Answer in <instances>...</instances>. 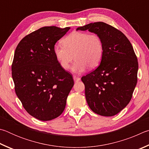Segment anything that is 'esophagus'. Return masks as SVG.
Returning <instances> with one entry per match:
<instances>
[{
	"mask_svg": "<svg viewBox=\"0 0 149 149\" xmlns=\"http://www.w3.org/2000/svg\"><path fill=\"white\" fill-rule=\"evenodd\" d=\"M73 79H74V82H79L80 80V78L77 77V76H75L74 75V76H73Z\"/></svg>",
	"mask_w": 149,
	"mask_h": 149,
	"instance_id": "34e87169",
	"label": "esophagus"
}]
</instances>
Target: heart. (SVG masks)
Instances as JSON below:
<instances>
[{
	"label": "heart",
	"instance_id": "b5f03b06",
	"mask_svg": "<svg viewBox=\"0 0 149 149\" xmlns=\"http://www.w3.org/2000/svg\"><path fill=\"white\" fill-rule=\"evenodd\" d=\"M63 46L55 45L53 52L63 69H69L73 58L76 61L71 70L75 73L84 72L87 67L94 69L100 63L103 54V45L98 35L85 32H72L63 38Z\"/></svg>",
	"mask_w": 149,
	"mask_h": 149
}]
</instances>
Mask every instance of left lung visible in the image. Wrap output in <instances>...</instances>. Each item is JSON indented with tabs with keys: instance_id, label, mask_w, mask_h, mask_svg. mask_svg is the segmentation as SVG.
Masks as SVG:
<instances>
[{
	"instance_id": "8db88e82",
	"label": "left lung",
	"mask_w": 149,
	"mask_h": 149,
	"mask_svg": "<svg viewBox=\"0 0 149 149\" xmlns=\"http://www.w3.org/2000/svg\"><path fill=\"white\" fill-rule=\"evenodd\" d=\"M78 30L96 34L103 45L100 65L81 79L88 105L100 115H115L130 103L137 84L138 62L132 44L120 31L104 22Z\"/></svg>"
}]
</instances>
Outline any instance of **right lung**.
<instances>
[{
    "instance_id": "add662e5",
    "label": "right lung",
    "mask_w": 149,
    "mask_h": 149,
    "mask_svg": "<svg viewBox=\"0 0 149 149\" xmlns=\"http://www.w3.org/2000/svg\"><path fill=\"white\" fill-rule=\"evenodd\" d=\"M69 29L42 27L25 36L15 50L12 75L15 93L26 111L42 121L61 115L74 85L72 75L60 66L53 52Z\"/></svg>"
}]
</instances>
